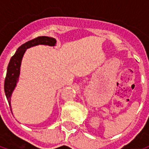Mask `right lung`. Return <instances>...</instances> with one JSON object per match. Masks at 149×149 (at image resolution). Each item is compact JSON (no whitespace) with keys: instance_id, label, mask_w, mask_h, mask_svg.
I'll use <instances>...</instances> for the list:
<instances>
[{"instance_id":"1","label":"right lung","mask_w":149,"mask_h":149,"mask_svg":"<svg viewBox=\"0 0 149 149\" xmlns=\"http://www.w3.org/2000/svg\"><path fill=\"white\" fill-rule=\"evenodd\" d=\"M56 43V40L54 38L48 37V36H38L37 38H35V39L28 41L24 44L22 45L17 49L15 54L11 57L7 67V72H6V75L4 81V92L11 111L12 109L11 104H10L11 95L16 86L18 76L20 74L21 63H22V57H23L26 49L30 48V47H33V46L38 45H47L50 46H54ZM12 113H13V112H12Z\"/></svg>"}]
</instances>
